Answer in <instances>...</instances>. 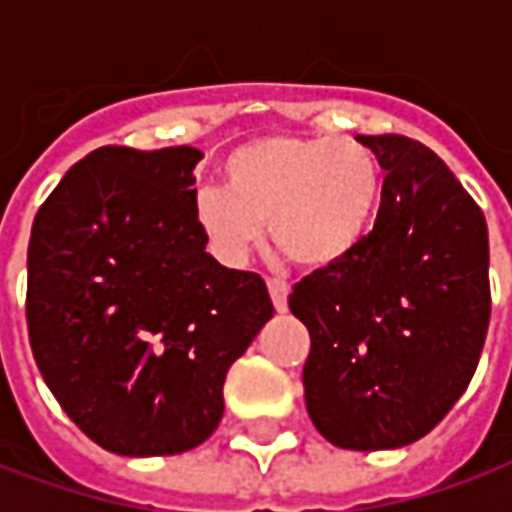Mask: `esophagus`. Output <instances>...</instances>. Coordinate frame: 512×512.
Listing matches in <instances>:
<instances>
[{
    "mask_svg": "<svg viewBox=\"0 0 512 512\" xmlns=\"http://www.w3.org/2000/svg\"><path fill=\"white\" fill-rule=\"evenodd\" d=\"M268 293H271V301H274V310L277 312L288 310V296H290L288 282H282V279H271V282H268Z\"/></svg>",
    "mask_w": 512,
    "mask_h": 512,
    "instance_id": "esophagus-1",
    "label": "esophagus"
}]
</instances>
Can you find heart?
Returning a JSON list of instances; mask_svg holds the SVG:
<instances>
[{
  "label": "heart",
  "mask_w": 512,
  "mask_h": 512,
  "mask_svg": "<svg viewBox=\"0 0 512 512\" xmlns=\"http://www.w3.org/2000/svg\"><path fill=\"white\" fill-rule=\"evenodd\" d=\"M224 189L191 202L205 244L224 266H244L263 224L285 255L310 271L343 266L373 233L384 172L351 136L271 134L224 158Z\"/></svg>",
  "instance_id": "b5f03b06"
}]
</instances>
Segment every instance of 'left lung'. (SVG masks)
Here are the masks:
<instances>
[{
	"instance_id": "8db88e82",
	"label": "left lung",
	"mask_w": 512,
	"mask_h": 512,
	"mask_svg": "<svg viewBox=\"0 0 512 512\" xmlns=\"http://www.w3.org/2000/svg\"><path fill=\"white\" fill-rule=\"evenodd\" d=\"M386 169L373 233L351 260L312 271L290 312L310 329L304 400L343 450H395L447 417L483 354L491 285L480 205L433 150L356 136Z\"/></svg>"
}]
</instances>
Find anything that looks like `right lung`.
Here are the masks:
<instances>
[{
    "mask_svg": "<svg viewBox=\"0 0 512 512\" xmlns=\"http://www.w3.org/2000/svg\"><path fill=\"white\" fill-rule=\"evenodd\" d=\"M197 147L106 145L40 205L27 329L62 411L117 455H178L224 414L227 370L274 318L266 282L224 268L194 222Z\"/></svg>",
    "mask_w": 512,
    "mask_h": 512,
    "instance_id": "obj_1",
    "label": "right lung"
}]
</instances>
